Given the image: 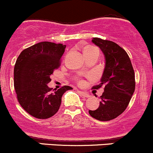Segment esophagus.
Returning <instances> with one entry per match:
<instances>
[{
  "label": "esophagus",
  "mask_w": 153,
  "mask_h": 153,
  "mask_svg": "<svg viewBox=\"0 0 153 153\" xmlns=\"http://www.w3.org/2000/svg\"><path fill=\"white\" fill-rule=\"evenodd\" d=\"M79 93L80 94V95L83 97H89V94L87 92L85 91H79Z\"/></svg>",
  "instance_id": "1"
}]
</instances>
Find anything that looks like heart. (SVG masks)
I'll return each mask as SVG.
<instances>
[{
    "label": "heart",
    "mask_w": 153,
    "mask_h": 153,
    "mask_svg": "<svg viewBox=\"0 0 153 153\" xmlns=\"http://www.w3.org/2000/svg\"><path fill=\"white\" fill-rule=\"evenodd\" d=\"M96 51H98V50L96 48H94V47L90 46V45H88V46L85 47L84 49H83V53H84V55H86V54L96 52ZM98 52H99V51H98ZM79 82L81 83V81H79Z\"/></svg>",
    "instance_id": "1"
}]
</instances>
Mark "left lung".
Listing matches in <instances>:
<instances>
[{"mask_svg":"<svg viewBox=\"0 0 153 153\" xmlns=\"http://www.w3.org/2000/svg\"><path fill=\"white\" fill-rule=\"evenodd\" d=\"M92 42L102 51L105 65L101 82L92 87L95 90L104 88L100 105L88 112L97 120L108 121L127 108L135 88L134 71L127 53L117 44L100 38H93Z\"/></svg>","mask_w":153,"mask_h":153,"instance_id":"obj_1","label":"left lung"}]
</instances>
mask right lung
<instances>
[{
  "instance_id": "add662e5",
  "label": "right lung",
  "mask_w": 153,
  "mask_h": 153,
  "mask_svg": "<svg viewBox=\"0 0 153 153\" xmlns=\"http://www.w3.org/2000/svg\"><path fill=\"white\" fill-rule=\"evenodd\" d=\"M66 46L42 42L24 50L14 68V87L19 102L28 114L38 119L53 116L59 109L63 94L71 87L51 88V76L61 64Z\"/></svg>"
}]
</instances>
